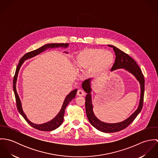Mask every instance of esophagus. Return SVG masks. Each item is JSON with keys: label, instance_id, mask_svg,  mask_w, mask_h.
Instances as JSON below:
<instances>
[{"label": "esophagus", "instance_id": "obj_1", "mask_svg": "<svg viewBox=\"0 0 158 158\" xmlns=\"http://www.w3.org/2000/svg\"><path fill=\"white\" fill-rule=\"evenodd\" d=\"M85 92L83 90H81V89L78 90L77 92V95H78V96H83V95H85Z\"/></svg>", "mask_w": 158, "mask_h": 158}]
</instances>
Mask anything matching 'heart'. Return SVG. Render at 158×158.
Segmentation results:
<instances>
[{"label": "heart", "instance_id": "heart-1", "mask_svg": "<svg viewBox=\"0 0 158 158\" xmlns=\"http://www.w3.org/2000/svg\"><path fill=\"white\" fill-rule=\"evenodd\" d=\"M113 54L99 48H88L81 51L76 56L75 63L80 70H90L94 75L106 71L113 64Z\"/></svg>", "mask_w": 158, "mask_h": 158}]
</instances>
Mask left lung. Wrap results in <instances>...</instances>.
<instances>
[{"label":"left lung","instance_id":"1","mask_svg":"<svg viewBox=\"0 0 158 158\" xmlns=\"http://www.w3.org/2000/svg\"><path fill=\"white\" fill-rule=\"evenodd\" d=\"M113 47L115 55V60L111 71L118 69H123L135 76L136 80L139 82L140 86V96L138 108L134 113L125 120L115 123H109L102 122L94 114L93 111V105L92 102L91 95V81L92 78H89L85 80L81 86L87 95L85 98V107L88 118L90 124L97 130L103 133H114L122 130L127 128L135 119L137 115L141 111L143 106L145 80L142 71L135 61L130 57L128 54L120 50L119 48L112 45H108Z\"/></svg>","mask_w":158,"mask_h":158}]
</instances>
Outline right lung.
Masks as SVG:
<instances>
[{
	"mask_svg": "<svg viewBox=\"0 0 158 158\" xmlns=\"http://www.w3.org/2000/svg\"><path fill=\"white\" fill-rule=\"evenodd\" d=\"M69 43H66V44H64V43H51V44H45V45L41 47L40 48L36 49V50H35L33 51L30 52L25 54L23 57L21 58V60H19V64L17 66V68H16L15 75V77H14V78H13V90H14L15 95L17 108L18 110V111L23 115V117L27 122V123L30 125H31L32 127H33V128H35L37 130H41V131H52V130H54L58 128L62 124V123L63 122V120H64V111H65L66 108L68 106V104L69 103V102L75 97L77 89L71 91L66 97V98L64 99V101L63 102V106L61 107V109L60 110V111L58 114L52 120H51L49 122L44 123H42V124L33 123L28 119L25 114L23 112V107H22V103H21L19 96L17 90H16V83H17L18 76V73H19L20 68H21V66L23 65V63H24V61L25 60H28L30 58H31L38 55V54L42 53L43 52L45 51L47 49L59 48V47L66 48L69 47ZM64 53H68V52H64Z\"/></svg>",
	"mask_w": 158,
	"mask_h": 158,
	"instance_id": "obj_1",
	"label": "right lung"
}]
</instances>
